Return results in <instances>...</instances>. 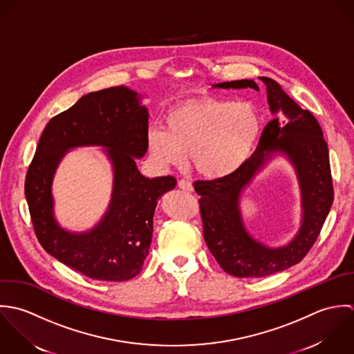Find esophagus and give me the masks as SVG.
Masks as SVG:
<instances>
[{"instance_id":"esophagus-1","label":"esophagus","mask_w":354,"mask_h":354,"mask_svg":"<svg viewBox=\"0 0 354 354\" xmlns=\"http://www.w3.org/2000/svg\"><path fill=\"white\" fill-rule=\"evenodd\" d=\"M178 186H179L182 190H185V192H193V185H192V182H189V180L180 179V180L178 182Z\"/></svg>"}]
</instances>
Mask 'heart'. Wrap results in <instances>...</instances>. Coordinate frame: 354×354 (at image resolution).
<instances>
[{"mask_svg":"<svg viewBox=\"0 0 354 354\" xmlns=\"http://www.w3.org/2000/svg\"><path fill=\"white\" fill-rule=\"evenodd\" d=\"M259 134L260 119L250 104L208 97L174 106L165 116V129L149 131L147 145L164 165L179 167L190 153L198 174L218 179L243 165Z\"/></svg>","mask_w":354,"mask_h":354,"instance_id":"b5f03b06","label":"heart"}]
</instances>
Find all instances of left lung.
Wrapping results in <instances>:
<instances>
[{
	"label": "left lung",
	"instance_id": "obj_1",
	"mask_svg": "<svg viewBox=\"0 0 354 354\" xmlns=\"http://www.w3.org/2000/svg\"><path fill=\"white\" fill-rule=\"evenodd\" d=\"M260 79L267 86L274 119L264 127L256 151L234 174L193 183L201 196L198 204L205 242L218 266L236 278H263L298 264L316 242L334 200L328 146L319 122L309 111L299 108L274 79ZM213 86L259 90L249 79ZM277 151L284 152L296 167L304 216L297 236L287 247L272 250L245 232L237 205L244 186Z\"/></svg>",
	"mask_w": 354,
	"mask_h": 354
}]
</instances>
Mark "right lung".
<instances>
[{"label": "right lung", "instance_id": "right-lung-1", "mask_svg": "<svg viewBox=\"0 0 354 354\" xmlns=\"http://www.w3.org/2000/svg\"><path fill=\"white\" fill-rule=\"evenodd\" d=\"M149 113L138 94L115 86L83 95L46 124L26 175V198L35 235L55 259L87 278L124 282L141 272L149 253L158 198L176 185L174 176L145 178L136 157L147 151ZM98 144L114 164L110 209L83 234L63 230L53 217L50 185L57 164L71 147Z\"/></svg>", "mask_w": 354, "mask_h": 354}]
</instances>
